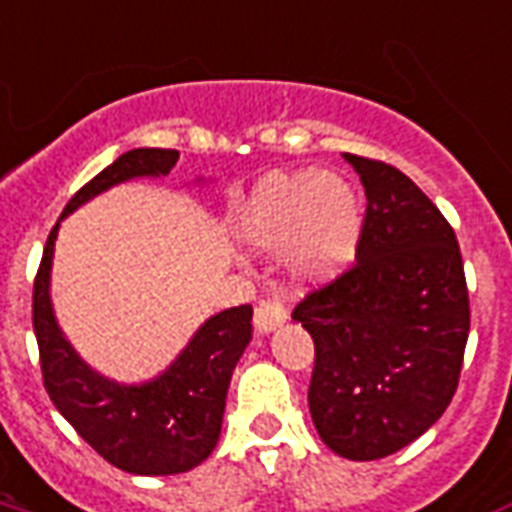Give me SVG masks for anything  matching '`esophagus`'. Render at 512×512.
Listing matches in <instances>:
<instances>
[{"label":"esophagus","instance_id":"esophagus-1","mask_svg":"<svg viewBox=\"0 0 512 512\" xmlns=\"http://www.w3.org/2000/svg\"><path fill=\"white\" fill-rule=\"evenodd\" d=\"M287 320V309L276 301H263L255 309V331L257 333H271Z\"/></svg>","mask_w":512,"mask_h":512}]
</instances>
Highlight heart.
I'll return each instance as SVG.
<instances>
[{
	"label": "heart",
	"instance_id": "obj_1",
	"mask_svg": "<svg viewBox=\"0 0 512 512\" xmlns=\"http://www.w3.org/2000/svg\"><path fill=\"white\" fill-rule=\"evenodd\" d=\"M363 208L350 181L336 173L293 170L257 181L236 214V238L257 255L285 252L301 285L342 274L358 252Z\"/></svg>",
	"mask_w": 512,
	"mask_h": 512
}]
</instances>
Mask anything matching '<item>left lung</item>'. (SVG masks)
Instances as JSON below:
<instances>
[{
    "label": "left lung",
    "instance_id": "left-lung-1",
    "mask_svg": "<svg viewBox=\"0 0 512 512\" xmlns=\"http://www.w3.org/2000/svg\"><path fill=\"white\" fill-rule=\"evenodd\" d=\"M366 189L355 266L295 306L314 339L309 412L336 456L407 448L456 393L469 295L448 219L401 170L344 154Z\"/></svg>",
    "mask_w": 512,
    "mask_h": 512
}]
</instances>
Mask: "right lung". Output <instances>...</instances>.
I'll return each mask as SVG.
<instances>
[{"label": "right lung", "mask_w": 512, "mask_h": 512, "mask_svg": "<svg viewBox=\"0 0 512 512\" xmlns=\"http://www.w3.org/2000/svg\"><path fill=\"white\" fill-rule=\"evenodd\" d=\"M176 160V149L121 154L75 192L59 222L116 184L168 176ZM59 222L45 241L32 298L45 391L62 418L113 467L130 475L189 472L217 448L230 377L252 339V306H233L208 317L176 361L154 380L135 385L108 380L83 361L56 323L51 266Z\"/></svg>", "instance_id": "1"}]
</instances>
